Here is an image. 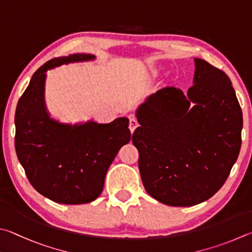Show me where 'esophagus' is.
Segmentation results:
<instances>
[{
	"mask_svg": "<svg viewBox=\"0 0 252 252\" xmlns=\"http://www.w3.org/2000/svg\"><path fill=\"white\" fill-rule=\"evenodd\" d=\"M139 126V123H138V121H136V119L133 118V117H131L130 122H129V129H130L132 133H133L134 130L136 129V126Z\"/></svg>",
	"mask_w": 252,
	"mask_h": 252,
	"instance_id": "1",
	"label": "esophagus"
}]
</instances>
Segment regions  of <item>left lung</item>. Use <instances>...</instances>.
Segmentation results:
<instances>
[{
  "mask_svg": "<svg viewBox=\"0 0 252 252\" xmlns=\"http://www.w3.org/2000/svg\"><path fill=\"white\" fill-rule=\"evenodd\" d=\"M187 94L166 87L136 112L132 135L146 191L170 206H194L225 184L241 148L242 111L225 72L195 58Z\"/></svg>",
  "mask_w": 252,
  "mask_h": 252,
  "instance_id": "obj_1",
  "label": "left lung"
}]
</instances>
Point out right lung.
Segmentation results:
<instances>
[{"instance_id": "1", "label": "right lung", "mask_w": 252, "mask_h": 252, "mask_svg": "<svg viewBox=\"0 0 252 252\" xmlns=\"http://www.w3.org/2000/svg\"><path fill=\"white\" fill-rule=\"evenodd\" d=\"M75 54L50 59L34 72L15 111V150L32 186L61 204H87L101 194L109 166L122 145L129 143V120L62 125L50 119L44 104L47 69L94 59Z\"/></svg>"}]
</instances>
